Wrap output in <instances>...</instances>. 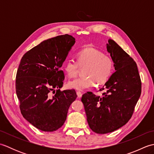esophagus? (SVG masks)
I'll use <instances>...</instances> for the list:
<instances>
[{
    "label": "esophagus",
    "instance_id": "34e87169",
    "mask_svg": "<svg viewBox=\"0 0 154 154\" xmlns=\"http://www.w3.org/2000/svg\"><path fill=\"white\" fill-rule=\"evenodd\" d=\"M77 97L78 98H81V97H82V93L80 92V91H77Z\"/></svg>",
    "mask_w": 154,
    "mask_h": 154
}]
</instances>
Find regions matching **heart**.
I'll use <instances>...</instances> for the list:
<instances>
[{"label": "heart", "mask_w": 154, "mask_h": 154, "mask_svg": "<svg viewBox=\"0 0 154 154\" xmlns=\"http://www.w3.org/2000/svg\"><path fill=\"white\" fill-rule=\"evenodd\" d=\"M77 61L69 59L63 65L65 73L69 77L77 75L79 66L83 67L85 75L69 81L68 86L77 90H84L105 83L112 75L114 63L112 58L93 48H87L78 51Z\"/></svg>", "instance_id": "obj_1"}]
</instances>
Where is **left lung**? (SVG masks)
<instances>
[{"label": "left lung", "instance_id": "1", "mask_svg": "<svg viewBox=\"0 0 154 154\" xmlns=\"http://www.w3.org/2000/svg\"><path fill=\"white\" fill-rule=\"evenodd\" d=\"M107 50L116 71L98 91L101 96L87 92L81 98L90 128L97 134H107L128 122L142 92L138 67L115 42L109 40Z\"/></svg>", "mask_w": 154, "mask_h": 154}]
</instances>
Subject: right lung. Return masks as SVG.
Returning a JSON list of instances; mask_svg holds the SVG:
<instances>
[{
    "mask_svg": "<svg viewBox=\"0 0 154 154\" xmlns=\"http://www.w3.org/2000/svg\"><path fill=\"white\" fill-rule=\"evenodd\" d=\"M75 42L71 35H58L42 42L21 59L16 76L20 109L23 117L42 131L54 132L63 126L77 97L74 89H60L65 79L60 68Z\"/></svg>",
    "mask_w": 154,
    "mask_h": 154,
    "instance_id": "add662e5",
    "label": "right lung"
}]
</instances>
